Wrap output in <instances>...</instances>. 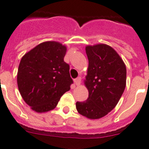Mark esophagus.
<instances>
[{"label":"esophagus","mask_w":149,"mask_h":149,"mask_svg":"<svg viewBox=\"0 0 149 149\" xmlns=\"http://www.w3.org/2000/svg\"><path fill=\"white\" fill-rule=\"evenodd\" d=\"M74 82L76 85H79L80 83H81V77H77L76 79H75Z\"/></svg>","instance_id":"obj_1"}]
</instances>
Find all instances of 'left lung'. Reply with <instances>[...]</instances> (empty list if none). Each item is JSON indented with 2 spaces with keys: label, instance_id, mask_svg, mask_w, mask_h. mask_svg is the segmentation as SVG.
Returning <instances> with one entry per match:
<instances>
[{
  "label": "left lung",
  "instance_id": "obj_1",
  "mask_svg": "<svg viewBox=\"0 0 149 149\" xmlns=\"http://www.w3.org/2000/svg\"><path fill=\"white\" fill-rule=\"evenodd\" d=\"M88 100L76 102L78 112L89 119L103 117L115 108L126 84V68L114 49L106 45L87 46Z\"/></svg>",
  "mask_w": 149,
  "mask_h": 149
}]
</instances>
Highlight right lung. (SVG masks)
Wrapping results in <instances>:
<instances>
[{
  "mask_svg": "<svg viewBox=\"0 0 149 149\" xmlns=\"http://www.w3.org/2000/svg\"><path fill=\"white\" fill-rule=\"evenodd\" d=\"M67 48L56 41H46L23 56L17 82L25 102L42 113L54 109L60 98L73 83L70 66L64 61Z\"/></svg>",
  "mask_w": 149,
  "mask_h": 149,
  "instance_id": "1",
  "label": "right lung"
}]
</instances>
